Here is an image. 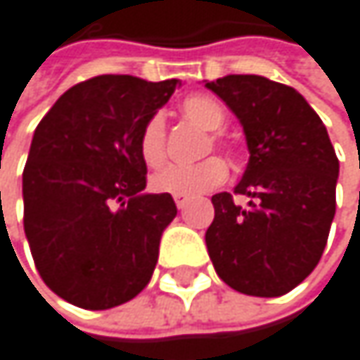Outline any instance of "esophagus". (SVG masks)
Returning <instances> with one entry per match:
<instances>
[{"label": "esophagus", "instance_id": "esophagus-1", "mask_svg": "<svg viewBox=\"0 0 360 360\" xmlns=\"http://www.w3.org/2000/svg\"><path fill=\"white\" fill-rule=\"evenodd\" d=\"M188 200H190L188 196H174V205H176L179 209H184V207L188 205Z\"/></svg>", "mask_w": 360, "mask_h": 360}]
</instances>
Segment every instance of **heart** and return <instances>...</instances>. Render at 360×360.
I'll list each match as a JSON object with an SVG mask.
<instances>
[{
  "mask_svg": "<svg viewBox=\"0 0 360 360\" xmlns=\"http://www.w3.org/2000/svg\"><path fill=\"white\" fill-rule=\"evenodd\" d=\"M181 113L200 126L202 130L213 132L205 143V153L213 147L230 151V145L224 141L217 130L226 126V111L224 107L209 98V96H190L181 103ZM139 153L147 166H160L166 158V126L160 113L147 117L139 132ZM228 176V166L221 158H205L196 164H166L158 172L151 174L149 186L153 192L172 194V196H194L205 194L221 186Z\"/></svg>",
  "mask_w": 360,
  "mask_h": 360,
  "instance_id": "1",
  "label": "heart"
}]
</instances>
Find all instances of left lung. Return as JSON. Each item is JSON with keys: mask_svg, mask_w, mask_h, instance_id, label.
I'll return each instance as SVG.
<instances>
[{"mask_svg": "<svg viewBox=\"0 0 360 360\" xmlns=\"http://www.w3.org/2000/svg\"><path fill=\"white\" fill-rule=\"evenodd\" d=\"M240 120L249 164L234 188L211 198L215 219L207 249L219 278L234 291L278 297L321 262L335 215L340 162L327 128L291 86L262 75L207 82Z\"/></svg>", "mask_w": 360, "mask_h": 360, "instance_id": "8db88e82", "label": "left lung"}]
</instances>
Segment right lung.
Segmentation results:
<instances>
[{"instance_id": "right-lung-1", "label": "right lung", "mask_w": 360, "mask_h": 360, "mask_svg": "<svg viewBox=\"0 0 360 360\" xmlns=\"http://www.w3.org/2000/svg\"><path fill=\"white\" fill-rule=\"evenodd\" d=\"M179 79L96 75L35 128L22 170L25 234L41 281L86 310L115 308L151 281L170 194H145L139 132Z\"/></svg>"}]
</instances>
